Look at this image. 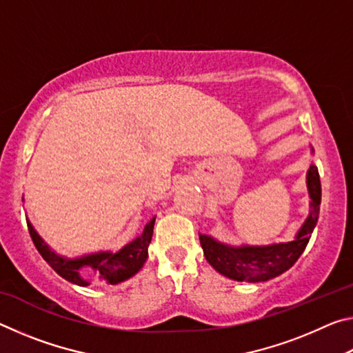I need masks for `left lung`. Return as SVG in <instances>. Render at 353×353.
I'll use <instances>...</instances> for the list:
<instances>
[{
    "mask_svg": "<svg viewBox=\"0 0 353 353\" xmlns=\"http://www.w3.org/2000/svg\"><path fill=\"white\" fill-rule=\"evenodd\" d=\"M307 188L310 194V213L294 240L268 244V246H250V244L232 246L214 240L210 235L199 234L207 261L219 274L236 282H266L288 271L305 250L319 218L321 179L318 166L314 163L310 165L307 171Z\"/></svg>",
    "mask_w": 353,
    "mask_h": 353,
    "instance_id": "1",
    "label": "left lung"
}]
</instances>
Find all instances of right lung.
<instances>
[{
  "label": "right lung",
  "mask_w": 353,
  "mask_h": 353,
  "mask_svg": "<svg viewBox=\"0 0 353 353\" xmlns=\"http://www.w3.org/2000/svg\"><path fill=\"white\" fill-rule=\"evenodd\" d=\"M26 221L35 248H37L48 265L68 282L79 286H88L92 285V279L101 283H121L141 270L148 260V248L152 240L155 216L143 227L139 236L134 238L132 241L117 250V252H113V250H99V252L74 256V259L56 254L45 243L43 238L37 234L31 221Z\"/></svg>",
  "instance_id": "1"
}]
</instances>
